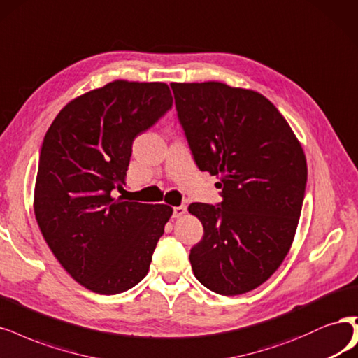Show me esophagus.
<instances>
[{
    "label": "esophagus",
    "instance_id": "obj_1",
    "mask_svg": "<svg viewBox=\"0 0 358 358\" xmlns=\"http://www.w3.org/2000/svg\"><path fill=\"white\" fill-rule=\"evenodd\" d=\"M185 213H187V206L173 207V217H182Z\"/></svg>",
    "mask_w": 358,
    "mask_h": 358
}]
</instances>
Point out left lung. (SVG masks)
<instances>
[{
	"label": "left lung",
	"instance_id": "left-lung-1",
	"mask_svg": "<svg viewBox=\"0 0 358 358\" xmlns=\"http://www.w3.org/2000/svg\"><path fill=\"white\" fill-rule=\"evenodd\" d=\"M194 162L216 176L222 201L189 204L204 236L189 261L204 287L236 296L261 286L285 261L306 188V159L287 121L265 96L224 83H171Z\"/></svg>",
	"mask_w": 358,
	"mask_h": 358
}]
</instances>
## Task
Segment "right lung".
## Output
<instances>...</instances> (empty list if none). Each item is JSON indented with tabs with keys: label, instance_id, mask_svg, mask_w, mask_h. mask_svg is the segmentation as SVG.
<instances>
[{
	"label": "right lung",
	"instance_id": "obj_1",
	"mask_svg": "<svg viewBox=\"0 0 358 358\" xmlns=\"http://www.w3.org/2000/svg\"><path fill=\"white\" fill-rule=\"evenodd\" d=\"M173 105L164 83L117 80L69 102L47 130L34 210L66 273L99 294H117L148 274L173 208L114 199L136 136Z\"/></svg>",
	"mask_w": 358,
	"mask_h": 358
}]
</instances>
